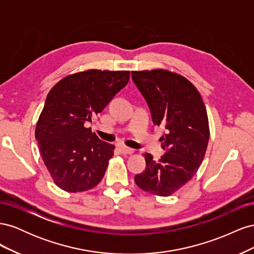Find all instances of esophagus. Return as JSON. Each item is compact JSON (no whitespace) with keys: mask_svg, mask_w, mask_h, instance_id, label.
I'll list each match as a JSON object with an SVG mask.
<instances>
[{"mask_svg":"<svg viewBox=\"0 0 254 254\" xmlns=\"http://www.w3.org/2000/svg\"><path fill=\"white\" fill-rule=\"evenodd\" d=\"M119 150L121 153H123V155H130V153H132L134 150L132 148H129V147H126V146H120L119 147Z\"/></svg>","mask_w":254,"mask_h":254,"instance_id":"obj_1","label":"esophagus"}]
</instances>
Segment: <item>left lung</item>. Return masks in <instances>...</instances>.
<instances>
[{"label":"left lung","instance_id":"1","mask_svg":"<svg viewBox=\"0 0 254 254\" xmlns=\"http://www.w3.org/2000/svg\"><path fill=\"white\" fill-rule=\"evenodd\" d=\"M132 81L147 103L155 125L163 126L164 155L145 153L146 168L134 176L136 186L170 196L189 182L202 163L210 130L205 106L197 89L183 76L166 70L133 71Z\"/></svg>","mask_w":254,"mask_h":254}]
</instances>
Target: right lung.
<instances>
[{
	"mask_svg": "<svg viewBox=\"0 0 254 254\" xmlns=\"http://www.w3.org/2000/svg\"><path fill=\"white\" fill-rule=\"evenodd\" d=\"M128 80V71L89 70L66 76L50 91L35 135L43 162L61 190L84 191L103 179L114 145L99 140L84 124Z\"/></svg>",
	"mask_w": 254,
	"mask_h": 254,
	"instance_id": "1",
	"label": "right lung"
}]
</instances>
